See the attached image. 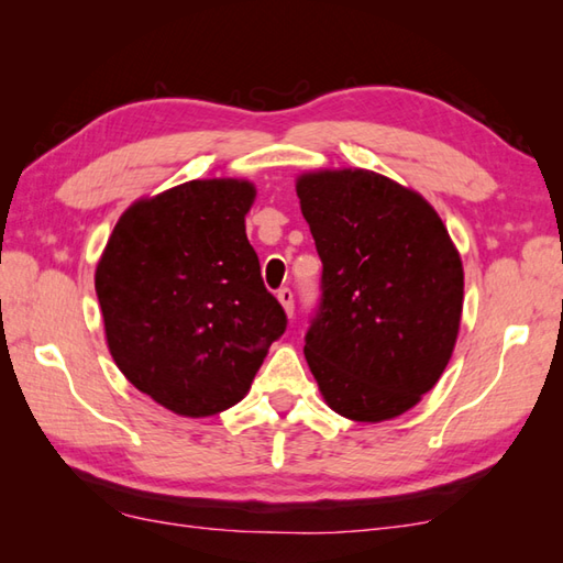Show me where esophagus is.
<instances>
[{"label": "esophagus", "mask_w": 563, "mask_h": 563, "mask_svg": "<svg viewBox=\"0 0 563 563\" xmlns=\"http://www.w3.org/2000/svg\"><path fill=\"white\" fill-rule=\"evenodd\" d=\"M278 300H280V305L285 309V314L292 317L295 314V295H292V290L290 288L278 290Z\"/></svg>", "instance_id": "obj_1"}]
</instances>
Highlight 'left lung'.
Here are the masks:
<instances>
[{
  "label": "left lung",
  "mask_w": 563,
  "mask_h": 563,
  "mask_svg": "<svg viewBox=\"0 0 563 563\" xmlns=\"http://www.w3.org/2000/svg\"><path fill=\"white\" fill-rule=\"evenodd\" d=\"M321 258V302L305 336L329 409L397 418L435 387L460 333L464 271L433 206L367 169L297 176Z\"/></svg>",
  "instance_id": "obj_1"
}]
</instances>
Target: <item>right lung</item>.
Masks as SVG:
<instances>
[{
	"mask_svg": "<svg viewBox=\"0 0 563 563\" xmlns=\"http://www.w3.org/2000/svg\"><path fill=\"white\" fill-rule=\"evenodd\" d=\"M244 178H198L140 198L97 266L106 343L133 387L202 418L246 397L288 319L261 280Z\"/></svg>",
	"mask_w": 563,
	"mask_h": 563,
	"instance_id": "add662e5",
	"label": "right lung"
}]
</instances>
